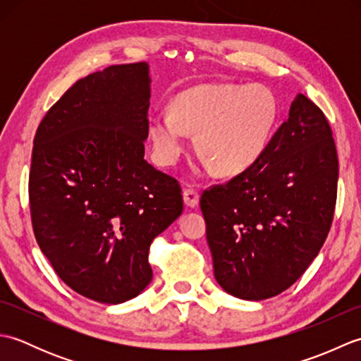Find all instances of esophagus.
<instances>
[{
    "label": "esophagus",
    "mask_w": 361,
    "mask_h": 361,
    "mask_svg": "<svg viewBox=\"0 0 361 361\" xmlns=\"http://www.w3.org/2000/svg\"><path fill=\"white\" fill-rule=\"evenodd\" d=\"M183 200H185L188 208H195V206H198V202H200V195H198L195 189L188 188L183 190Z\"/></svg>",
    "instance_id": "obj_1"
}]
</instances>
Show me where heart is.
<instances>
[{"instance_id":"obj_1","label":"heart","mask_w":361,"mask_h":361,"mask_svg":"<svg viewBox=\"0 0 361 361\" xmlns=\"http://www.w3.org/2000/svg\"><path fill=\"white\" fill-rule=\"evenodd\" d=\"M279 118L274 93L264 85H202L181 93L172 111L149 119L153 155L159 166L178 163L188 133L220 175L247 171L264 155Z\"/></svg>"}]
</instances>
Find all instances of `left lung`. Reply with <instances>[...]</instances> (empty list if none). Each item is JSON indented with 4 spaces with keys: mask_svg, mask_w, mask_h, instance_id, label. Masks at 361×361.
I'll use <instances>...</instances> for the list:
<instances>
[{
    "mask_svg": "<svg viewBox=\"0 0 361 361\" xmlns=\"http://www.w3.org/2000/svg\"><path fill=\"white\" fill-rule=\"evenodd\" d=\"M336 185L331 126L299 93L264 155L200 198L219 286L247 301L293 286L331 229Z\"/></svg>",
    "mask_w": 361,
    "mask_h": 361,
    "instance_id": "8db88e82",
    "label": "left lung"
}]
</instances>
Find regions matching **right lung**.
I'll return each mask as SVG.
<instances>
[{
  "mask_svg": "<svg viewBox=\"0 0 361 361\" xmlns=\"http://www.w3.org/2000/svg\"><path fill=\"white\" fill-rule=\"evenodd\" d=\"M149 65L78 80L37 128L29 203L38 247L68 287L104 304L152 281V240L183 212L178 181L144 159Z\"/></svg>",
  "mask_w": 361,
  "mask_h": 361,
  "instance_id": "right-lung-1",
  "label": "right lung"
}]
</instances>
